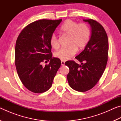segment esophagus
<instances>
[{"label":"esophagus","mask_w":121,"mask_h":121,"mask_svg":"<svg viewBox=\"0 0 121 121\" xmlns=\"http://www.w3.org/2000/svg\"><path fill=\"white\" fill-rule=\"evenodd\" d=\"M65 61H61V65H65Z\"/></svg>","instance_id":"34e87169"}]
</instances>
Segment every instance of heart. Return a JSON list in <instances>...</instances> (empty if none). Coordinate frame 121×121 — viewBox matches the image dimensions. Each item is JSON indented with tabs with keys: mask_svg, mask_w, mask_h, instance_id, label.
I'll list each match as a JSON object with an SVG mask.
<instances>
[{
	"mask_svg": "<svg viewBox=\"0 0 121 121\" xmlns=\"http://www.w3.org/2000/svg\"><path fill=\"white\" fill-rule=\"evenodd\" d=\"M60 31L69 37L68 48H62L56 52L55 56L62 61H67L76 54L77 49L82 50L89 42L91 31L87 24H78L71 20H68L61 26ZM52 48L56 49L59 44L58 37L55 34L51 35L50 40Z\"/></svg>",
	"mask_w": 121,
	"mask_h": 121,
	"instance_id": "obj_1",
	"label": "heart"
}]
</instances>
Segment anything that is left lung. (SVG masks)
Wrapping results in <instances>:
<instances>
[{"label":"left lung","instance_id":"8db88e82","mask_svg":"<svg viewBox=\"0 0 121 121\" xmlns=\"http://www.w3.org/2000/svg\"><path fill=\"white\" fill-rule=\"evenodd\" d=\"M83 21L90 24L91 35L84 50L75 57L81 64L71 60L65 63L69 68V85L82 92L91 89L99 81L106 68L108 54V37L103 26L92 19Z\"/></svg>","mask_w":121,"mask_h":121}]
</instances>
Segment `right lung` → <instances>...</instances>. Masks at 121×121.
<instances>
[{
  "label": "right lung",
  "instance_id": "obj_1",
  "mask_svg": "<svg viewBox=\"0 0 121 121\" xmlns=\"http://www.w3.org/2000/svg\"><path fill=\"white\" fill-rule=\"evenodd\" d=\"M62 20L43 19L26 26L18 36L15 49V64L18 76L26 89L32 92H46L61 65L52 58L50 37ZM50 60L48 65L42 62Z\"/></svg>",
  "mask_w": 121,
  "mask_h": 121
}]
</instances>
